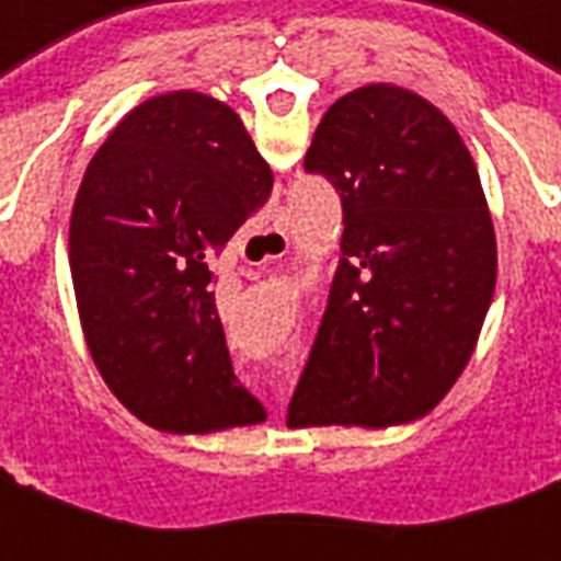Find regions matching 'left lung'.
<instances>
[{
  "label": "left lung",
  "mask_w": 561,
  "mask_h": 561,
  "mask_svg": "<svg viewBox=\"0 0 561 561\" xmlns=\"http://www.w3.org/2000/svg\"><path fill=\"white\" fill-rule=\"evenodd\" d=\"M344 210L341 260L293 426L383 428L428 414L462 375L495 289V229L453 123L371 83L325 111L305 153Z\"/></svg>",
  "instance_id": "8db88e82"
}]
</instances>
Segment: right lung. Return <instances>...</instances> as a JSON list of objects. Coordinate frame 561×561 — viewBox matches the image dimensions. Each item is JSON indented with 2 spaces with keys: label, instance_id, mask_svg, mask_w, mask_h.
<instances>
[{
  "label": "right lung",
  "instance_id": "1",
  "mask_svg": "<svg viewBox=\"0 0 561 561\" xmlns=\"http://www.w3.org/2000/svg\"><path fill=\"white\" fill-rule=\"evenodd\" d=\"M272 184L236 111L190 90L129 111L87 165L69 229L81 329L99 375L147 426L265 420L232 371L208 265Z\"/></svg>",
  "mask_w": 561,
  "mask_h": 561
}]
</instances>
